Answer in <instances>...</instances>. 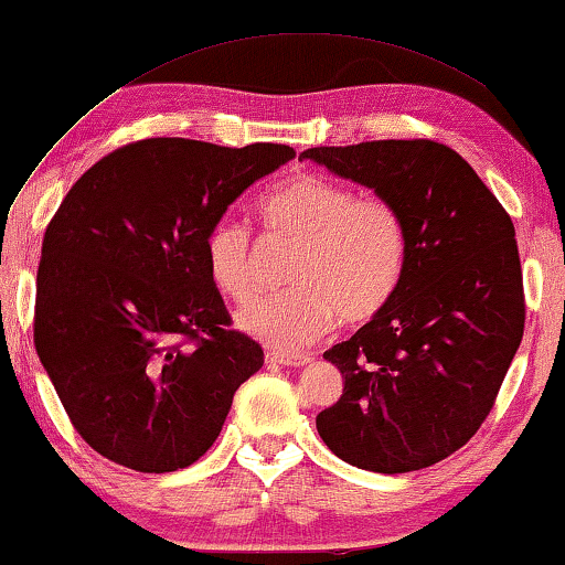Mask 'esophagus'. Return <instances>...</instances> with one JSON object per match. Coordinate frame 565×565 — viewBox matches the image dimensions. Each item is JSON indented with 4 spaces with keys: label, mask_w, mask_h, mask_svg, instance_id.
<instances>
[{
    "label": "esophagus",
    "mask_w": 565,
    "mask_h": 565,
    "mask_svg": "<svg viewBox=\"0 0 565 565\" xmlns=\"http://www.w3.org/2000/svg\"><path fill=\"white\" fill-rule=\"evenodd\" d=\"M268 364H281V366H303L311 362L307 354H289V352H266Z\"/></svg>",
    "instance_id": "34e87169"
}]
</instances>
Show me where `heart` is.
Segmentation results:
<instances>
[{
	"instance_id": "heart-1",
	"label": "heart",
	"mask_w": 565,
	"mask_h": 565,
	"mask_svg": "<svg viewBox=\"0 0 565 565\" xmlns=\"http://www.w3.org/2000/svg\"><path fill=\"white\" fill-rule=\"evenodd\" d=\"M268 234L297 241L289 291L264 297L238 315L248 334L281 349H301L342 317L360 324L387 307L407 264V223L384 195H354L327 175L299 170L274 183L256 203ZM213 284L236 303L256 297L250 234L218 221L205 236Z\"/></svg>"
}]
</instances>
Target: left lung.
Segmentation results:
<instances>
[{"instance_id":"8db88e82","label":"left lung","mask_w":565,"mask_h":565,"mask_svg":"<svg viewBox=\"0 0 565 565\" xmlns=\"http://www.w3.org/2000/svg\"><path fill=\"white\" fill-rule=\"evenodd\" d=\"M299 158L374 188L407 223L395 297L324 352L344 392L317 415L321 440L362 470L429 468L486 423L521 347L525 294L513 221L443 142L372 140Z\"/></svg>"}]
</instances>
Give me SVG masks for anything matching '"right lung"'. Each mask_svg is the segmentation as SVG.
<instances>
[{"label":"right lung","mask_w":565,"mask_h":565,"mask_svg":"<svg viewBox=\"0 0 565 565\" xmlns=\"http://www.w3.org/2000/svg\"><path fill=\"white\" fill-rule=\"evenodd\" d=\"M294 148L128 142L70 188L42 241L34 349L79 437L138 472L216 443L264 349L231 329L205 236Z\"/></svg>","instance_id":"add662e5"}]
</instances>
